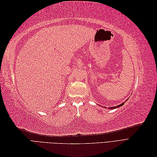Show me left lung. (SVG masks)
I'll return each instance as SVG.
<instances>
[{
  "label": "left lung",
  "instance_id": "1",
  "mask_svg": "<svg viewBox=\"0 0 157 157\" xmlns=\"http://www.w3.org/2000/svg\"><path fill=\"white\" fill-rule=\"evenodd\" d=\"M124 103H121V105H117V106H116V107H110L109 109H116V108H118V107H121V106H122L123 105H124Z\"/></svg>",
  "mask_w": 157,
  "mask_h": 157
}]
</instances>
